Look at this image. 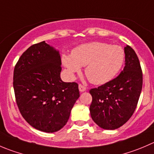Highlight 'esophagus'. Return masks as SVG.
I'll return each instance as SVG.
<instances>
[{
	"instance_id": "1",
	"label": "esophagus",
	"mask_w": 154,
	"mask_h": 154,
	"mask_svg": "<svg viewBox=\"0 0 154 154\" xmlns=\"http://www.w3.org/2000/svg\"><path fill=\"white\" fill-rule=\"evenodd\" d=\"M79 90H80V92H84L86 90V87L82 84H79Z\"/></svg>"
}]
</instances>
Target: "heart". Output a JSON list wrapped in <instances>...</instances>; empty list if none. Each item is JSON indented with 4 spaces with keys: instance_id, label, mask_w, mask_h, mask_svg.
Instances as JSON below:
<instances>
[{
    "instance_id": "heart-1",
    "label": "heart",
    "mask_w": 154,
    "mask_h": 154,
    "mask_svg": "<svg viewBox=\"0 0 154 154\" xmlns=\"http://www.w3.org/2000/svg\"><path fill=\"white\" fill-rule=\"evenodd\" d=\"M62 63L72 77L85 66V74L92 83L101 85L118 74L125 60L121 47L104 42H91L74 49L71 56L63 55Z\"/></svg>"
}]
</instances>
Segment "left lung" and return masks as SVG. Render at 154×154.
<instances>
[{"instance_id": "left-lung-1", "label": "left lung", "mask_w": 154, "mask_h": 154, "mask_svg": "<svg viewBox=\"0 0 154 154\" xmlns=\"http://www.w3.org/2000/svg\"><path fill=\"white\" fill-rule=\"evenodd\" d=\"M125 67L116 78L89 90L91 117L104 129L120 128L130 119L138 104L143 83L139 59L129 46L124 48Z\"/></svg>"}]
</instances>
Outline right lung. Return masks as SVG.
I'll use <instances>...</instances> for the list:
<instances>
[{
	"instance_id": "right-lung-1",
	"label": "right lung",
	"mask_w": 154,
	"mask_h": 154,
	"mask_svg": "<svg viewBox=\"0 0 154 154\" xmlns=\"http://www.w3.org/2000/svg\"><path fill=\"white\" fill-rule=\"evenodd\" d=\"M61 65L59 51L42 41L25 50L15 66L16 104L23 118L37 130H60L80 97L77 83L61 79Z\"/></svg>"
}]
</instances>
